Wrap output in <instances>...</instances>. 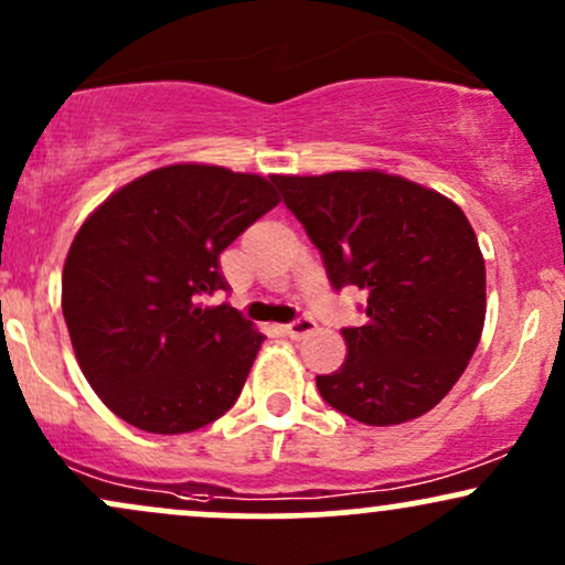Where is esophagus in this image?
I'll list each match as a JSON object with an SVG mask.
<instances>
[{
    "instance_id": "1",
    "label": "esophagus",
    "mask_w": 565,
    "mask_h": 565,
    "mask_svg": "<svg viewBox=\"0 0 565 565\" xmlns=\"http://www.w3.org/2000/svg\"><path fill=\"white\" fill-rule=\"evenodd\" d=\"M313 332H316V321L308 319V316H302V319L291 321V323H287V327H284V334L291 337V340H302V337H308Z\"/></svg>"
}]
</instances>
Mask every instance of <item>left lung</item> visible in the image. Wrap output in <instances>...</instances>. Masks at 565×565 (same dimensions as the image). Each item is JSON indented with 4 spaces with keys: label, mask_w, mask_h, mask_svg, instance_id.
<instances>
[{
    "label": "left lung",
    "mask_w": 565,
    "mask_h": 565,
    "mask_svg": "<svg viewBox=\"0 0 565 565\" xmlns=\"http://www.w3.org/2000/svg\"><path fill=\"white\" fill-rule=\"evenodd\" d=\"M284 204L340 291H366V323L342 329L348 359L316 387L364 425L423 417L462 377L486 319V265L465 212L380 170L274 174Z\"/></svg>",
    "instance_id": "8db88e82"
}]
</instances>
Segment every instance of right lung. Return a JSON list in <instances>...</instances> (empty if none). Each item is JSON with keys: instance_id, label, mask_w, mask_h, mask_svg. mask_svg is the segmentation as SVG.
<instances>
[{"instance_id": "1", "label": "right lung", "mask_w": 565, "mask_h": 565, "mask_svg": "<svg viewBox=\"0 0 565 565\" xmlns=\"http://www.w3.org/2000/svg\"><path fill=\"white\" fill-rule=\"evenodd\" d=\"M278 204L260 174L170 164L111 193L63 265V319L84 377L116 417L159 436L236 404L265 337L228 302L220 252Z\"/></svg>"}]
</instances>
